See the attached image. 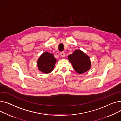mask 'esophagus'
<instances>
[{
    "label": "esophagus",
    "mask_w": 121,
    "mask_h": 121,
    "mask_svg": "<svg viewBox=\"0 0 121 121\" xmlns=\"http://www.w3.org/2000/svg\"><path fill=\"white\" fill-rule=\"evenodd\" d=\"M60 55H61V57H65V52H61L60 53Z\"/></svg>",
    "instance_id": "1"
}]
</instances>
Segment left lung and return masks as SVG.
<instances>
[{
    "label": "left lung",
    "mask_w": 121,
    "mask_h": 121,
    "mask_svg": "<svg viewBox=\"0 0 121 121\" xmlns=\"http://www.w3.org/2000/svg\"><path fill=\"white\" fill-rule=\"evenodd\" d=\"M68 59L74 70L79 74L86 72L91 66L90 57L79 49L75 50L72 54L69 55Z\"/></svg>",
    "instance_id": "obj_1"
}]
</instances>
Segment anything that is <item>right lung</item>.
I'll return each instance as SVG.
<instances>
[{
  "instance_id": "right-lung-1",
  "label": "right lung",
  "mask_w": 121,
  "mask_h": 121,
  "mask_svg": "<svg viewBox=\"0 0 121 121\" xmlns=\"http://www.w3.org/2000/svg\"><path fill=\"white\" fill-rule=\"evenodd\" d=\"M56 62V60L53 54L44 52L38 59L37 66L40 71L44 73H48L53 71Z\"/></svg>"
}]
</instances>
